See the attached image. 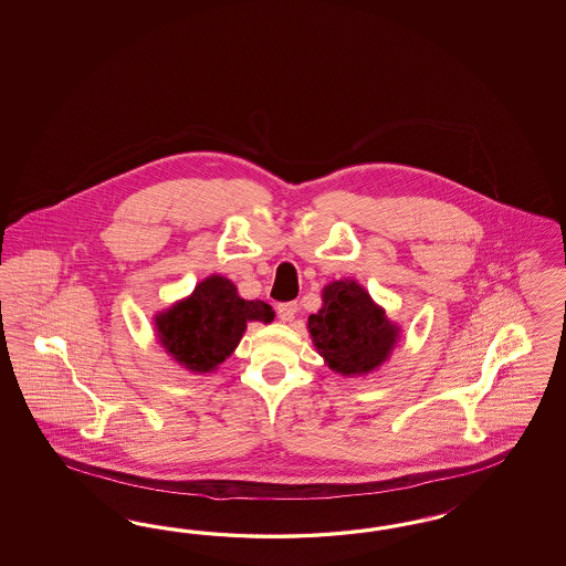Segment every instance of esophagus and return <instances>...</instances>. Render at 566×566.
<instances>
[{
  "mask_svg": "<svg viewBox=\"0 0 566 566\" xmlns=\"http://www.w3.org/2000/svg\"><path fill=\"white\" fill-rule=\"evenodd\" d=\"M296 311H298L296 301L280 303V305H277V317H280L282 322H292V319H294V315H296Z\"/></svg>",
  "mask_w": 566,
  "mask_h": 566,
  "instance_id": "1",
  "label": "esophagus"
}]
</instances>
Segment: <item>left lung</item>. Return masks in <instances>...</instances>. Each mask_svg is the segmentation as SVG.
Wrapping results in <instances>:
<instances>
[{"mask_svg": "<svg viewBox=\"0 0 566 566\" xmlns=\"http://www.w3.org/2000/svg\"><path fill=\"white\" fill-rule=\"evenodd\" d=\"M324 305L308 315V334L327 367L343 376H363L390 357L400 327L377 307L355 280H336L322 292Z\"/></svg>", "mask_w": 566, "mask_h": 566, "instance_id": "obj_1", "label": "left lung"}]
</instances>
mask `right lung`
<instances>
[{
    "label": "right lung",
    "instance_id": "obj_1",
    "mask_svg": "<svg viewBox=\"0 0 566 566\" xmlns=\"http://www.w3.org/2000/svg\"><path fill=\"white\" fill-rule=\"evenodd\" d=\"M247 322H274V308L263 301L240 298L222 275H209L187 298L155 315V332L166 353L185 369L209 374L228 359L247 329Z\"/></svg>",
    "mask_w": 566,
    "mask_h": 566
}]
</instances>
